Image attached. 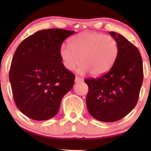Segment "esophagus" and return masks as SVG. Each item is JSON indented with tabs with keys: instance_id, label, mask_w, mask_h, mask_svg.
Here are the masks:
<instances>
[{
	"instance_id": "1",
	"label": "esophagus",
	"mask_w": 151,
	"mask_h": 151,
	"mask_svg": "<svg viewBox=\"0 0 151 151\" xmlns=\"http://www.w3.org/2000/svg\"><path fill=\"white\" fill-rule=\"evenodd\" d=\"M75 82L77 83V82H80V81H83V79H81V78L77 77V76H76L75 77Z\"/></svg>"
}]
</instances>
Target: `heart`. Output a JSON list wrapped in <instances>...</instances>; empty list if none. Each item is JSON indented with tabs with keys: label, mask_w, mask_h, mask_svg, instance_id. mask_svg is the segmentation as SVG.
I'll use <instances>...</instances> for the list:
<instances>
[{
	"label": "heart",
	"mask_w": 151,
	"mask_h": 151,
	"mask_svg": "<svg viewBox=\"0 0 151 151\" xmlns=\"http://www.w3.org/2000/svg\"><path fill=\"white\" fill-rule=\"evenodd\" d=\"M119 47L111 36L94 32H83L74 36L70 45H63L60 57L67 70L72 71L83 64L78 72L84 74L91 72L101 76L110 70L116 60Z\"/></svg>",
	"instance_id": "heart-1"
}]
</instances>
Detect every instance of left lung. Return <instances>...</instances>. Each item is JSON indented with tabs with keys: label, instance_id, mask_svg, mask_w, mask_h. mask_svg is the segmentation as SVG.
Masks as SVG:
<instances>
[{
	"label": "left lung",
	"instance_id": "1",
	"mask_svg": "<svg viewBox=\"0 0 151 151\" xmlns=\"http://www.w3.org/2000/svg\"><path fill=\"white\" fill-rule=\"evenodd\" d=\"M119 52L111 69L98 79L84 80L89 86L86 102L92 117L103 122L123 119L136 106L143 79V62L139 50L115 32Z\"/></svg>",
	"mask_w": 151,
	"mask_h": 151
}]
</instances>
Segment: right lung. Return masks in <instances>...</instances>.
Masks as SVG:
<instances>
[{"label":"right lung","instance_id":"add662e5","mask_svg":"<svg viewBox=\"0 0 151 151\" xmlns=\"http://www.w3.org/2000/svg\"><path fill=\"white\" fill-rule=\"evenodd\" d=\"M74 32L58 28L38 31L15 50L9 79L15 104L26 116L45 121L58 113L75 79L62 62L60 48Z\"/></svg>","mask_w":151,"mask_h":151}]
</instances>
